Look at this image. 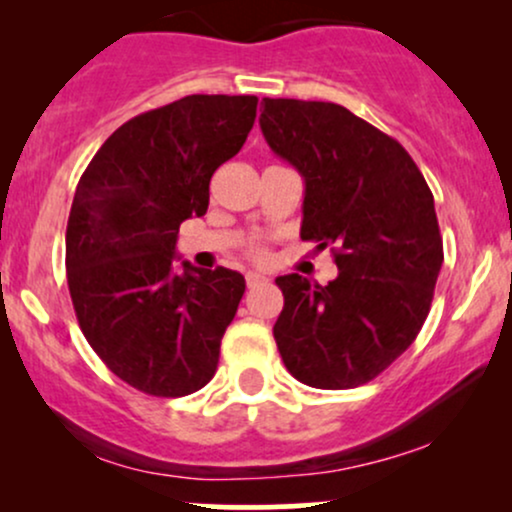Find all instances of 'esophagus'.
<instances>
[{"instance_id":"34e87169","label":"esophagus","mask_w":512,"mask_h":512,"mask_svg":"<svg viewBox=\"0 0 512 512\" xmlns=\"http://www.w3.org/2000/svg\"><path fill=\"white\" fill-rule=\"evenodd\" d=\"M264 276L262 274H257V272H248L245 274V284H248V289H255V286H260V284H264Z\"/></svg>"}]
</instances>
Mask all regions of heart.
<instances>
[{
  "instance_id": "heart-1",
  "label": "heart",
  "mask_w": 512,
  "mask_h": 512,
  "mask_svg": "<svg viewBox=\"0 0 512 512\" xmlns=\"http://www.w3.org/2000/svg\"><path fill=\"white\" fill-rule=\"evenodd\" d=\"M248 257L255 262H262V260H267V252H264V248H260V245H250Z\"/></svg>"
}]
</instances>
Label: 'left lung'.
Returning <instances> with one entry per match:
<instances>
[{
	"mask_svg": "<svg viewBox=\"0 0 512 512\" xmlns=\"http://www.w3.org/2000/svg\"><path fill=\"white\" fill-rule=\"evenodd\" d=\"M262 105L264 139L305 180L301 238L334 245L339 269L327 286L276 279V346L303 385H366L409 349L431 310L443 264L433 195L407 149L344 105Z\"/></svg>",
	"mask_w": 512,
	"mask_h": 512,
	"instance_id": "8db88e82",
	"label": "left lung"
}]
</instances>
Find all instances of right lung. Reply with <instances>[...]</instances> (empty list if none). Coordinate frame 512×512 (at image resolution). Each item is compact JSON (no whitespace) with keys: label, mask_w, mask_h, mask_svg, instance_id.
<instances>
[{"label":"right lung","mask_w":512,"mask_h":512,"mask_svg":"<svg viewBox=\"0 0 512 512\" xmlns=\"http://www.w3.org/2000/svg\"><path fill=\"white\" fill-rule=\"evenodd\" d=\"M255 96H185L117 127L76 185L67 284L91 349L154 397L202 390L245 293L233 269L175 272L180 223L207 214L209 182L255 125Z\"/></svg>","instance_id":"obj_1"}]
</instances>
